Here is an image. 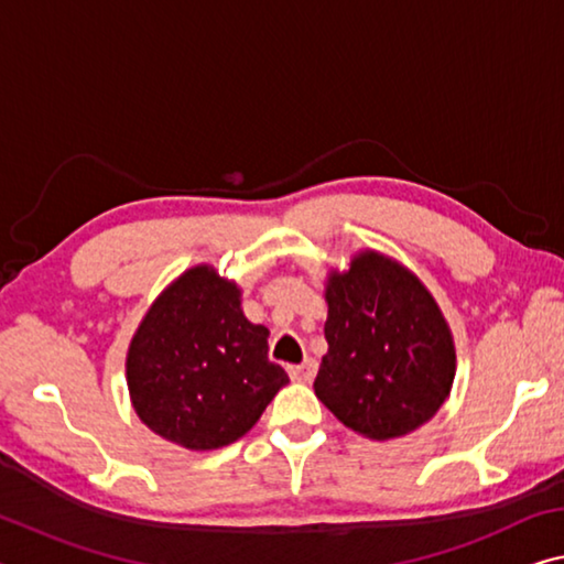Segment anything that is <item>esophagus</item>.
Wrapping results in <instances>:
<instances>
[{
	"mask_svg": "<svg viewBox=\"0 0 564 564\" xmlns=\"http://www.w3.org/2000/svg\"><path fill=\"white\" fill-rule=\"evenodd\" d=\"M289 373H291L293 381H311L316 377V361L306 359L299 366H289Z\"/></svg>",
	"mask_w": 564,
	"mask_h": 564,
	"instance_id": "obj_1",
	"label": "esophagus"
}]
</instances>
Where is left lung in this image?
Masks as SVG:
<instances>
[{
  "label": "left lung",
  "mask_w": 564,
  "mask_h": 564,
  "mask_svg": "<svg viewBox=\"0 0 564 564\" xmlns=\"http://www.w3.org/2000/svg\"><path fill=\"white\" fill-rule=\"evenodd\" d=\"M328 354L316 397L344 426L387 442L432 419L452 391L457 354L426 285L377 250L326 281Z\"/></svg>",
  "instance_id": "obj_1"
}]
</instances>
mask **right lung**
<instances>
[{
	"mask_svg": "<svg viewBox=\"0 0 564 564\" xmlns=\"http://www.w3.org/2000/svg\"><path fill=\"white\" fill-rule=\"evenodd\" d=\"M289 383L268 361V328L250 324L240 289L213 265L187 268L160 293L128 348L140 422L193 452L234 444Z\"/></svg>",
	"mask_w": 564,
	"mask_h": 564,
	"instance_id": "obj_1",
	"label": "right lung"
}]
</instances>
